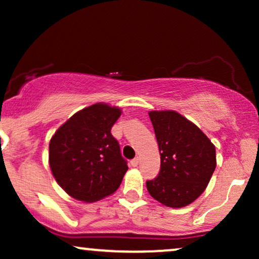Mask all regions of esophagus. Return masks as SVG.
<instances>
[{
  "label": "esophagus",
  "mask_w": 259,
  "mask_h": 259,
  "mask_svg": "<svg viewBox=\"0 0 259 259\" xmlns=\"http://www.w3.org/2000/svg\"><path fill=\"white\" fill-rule=\"evenodd\" d=\"M130 164H132V167H138V165H139V158H138V157L130 160Z\"/></svg>",
  "instance_id": "obj_1"
}]
</instances>
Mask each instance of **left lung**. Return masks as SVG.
<instances>
[{"label": "left lung", "mask_w": 259, "mask_h": 259, "mask_svg": "<svg viewBox=\"0 0 259 259\" xmlns=\"http://www.w3.org/2000/svg\"><path fill=\"white\" fill-rule=\"evenodd\" d=\"M160 154L158 177L146 181L154 200L181 208L198 198L217 165L215 147L197 125L174 111H151Z\"/></svg>", "instance_id": "left-lung-1"}]
</instances>
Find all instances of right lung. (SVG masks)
Masks as SVG:
<instances>
[{"label": "right lung", "instance_id": "obj_1", "mask_svg": "<svg viewBox=\"0 0 259 259\" xmlns=\"http://www.w3.org/2000/svg\"><path fill=\"white\" fill-rule=\"evenodd\" d=\"M120 114L118 107L95 103L76 112L52 136L50 168L58 185L75 200L100 201L120 186L127 165L111 134Z\"/></svg>", "mask_w": 259, "mask_h": 259}]
</instances>
